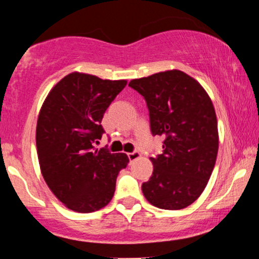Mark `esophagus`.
Returning <instances> with one entry per match:
<instances>
[{"label": "esophagus", "mask_w": 259, "mask_h": 259, "mask_svg": "<svg viewBox=\"0 0 259 259\" xmlns=\"http://www.w3.org/2000/svg\"><path fill=\"white\" fill-rule=\"evenodd\" d=\"M127 157H129L130 162H134V160L139 159L140 157H141V153L138 152V151H134V152H130V153H127Z\"/></svg>", "instance_id": "34e87169"}]
</instances>
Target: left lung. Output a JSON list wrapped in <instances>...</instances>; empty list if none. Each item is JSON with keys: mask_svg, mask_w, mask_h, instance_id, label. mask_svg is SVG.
<instances>
[{"mask_svg": "<svg viewBox=\"0 0 259 259\" xmlns=\"http://www.w3.org/2000/svg\"><path fill=\"white\" fill-rule=\"evenodd\" d=\"M144 96L152 135L164 138L163 153L151 157L153 173L142 184L146 200L160 209H183L203 192L218 153V124L209 96L194 78L167 70L134 79Z\"/></svg>", "mask_w": 259, "mask_h": 259, "instance_id": "left-lung-1", "label": "left lung"}]
</instances>
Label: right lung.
Wrapping results in <instances>:
<instances>
[{
    "instance_id": "right-lung-1",
    "label": "right lung",
    "mask_w": 259,
    "mask_h": 259,
    "mask_svg": "<svg viewBox=\"0 0 259 259\" xmlns=\"http://www.w3.org/2000/svg\"><path fill=\"white\" fill-rule=\"evenodd\" d=\"M126 80H103L74 72L47 95L36 125V148L47 186L65 207L91 213L109 203L125 153L95 148L102 138L101 121Z\"/></svg>"
}]
</instances>
